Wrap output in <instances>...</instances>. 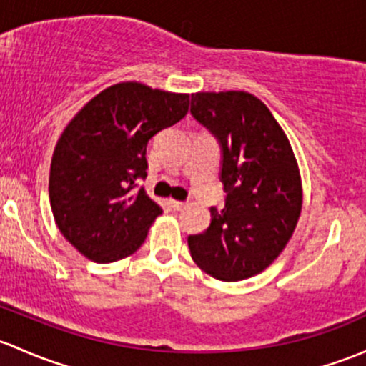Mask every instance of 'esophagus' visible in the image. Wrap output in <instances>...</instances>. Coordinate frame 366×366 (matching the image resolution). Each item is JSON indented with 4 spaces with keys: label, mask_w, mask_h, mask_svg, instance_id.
<instances>
[{
    "label": "esophagus",
    "mask_w": 366,
    "mask_h": 366,
    "mask_svg": "<svg viewBox=\"0 0 366 366\" xmlns=\"http://www.w3.org/2000/svg\"><path fill=\"white\" fill-rule=\"evenodd\" d=\"M186 205H187L186 202H177V199H170V207L173 210H182Z\"/></svg>",
    "instance_id": "1"
}]
</instances>
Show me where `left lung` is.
<instances>
[{
  "label": "left lung",
  "mask_w": 366,
  "mask_h": 366,
  "mask_svg": "<svg viewBox=\"0 0 366 366\" xmlns=\"http://www.w3.org/2000/svg\"><path fill=\"white\" fill-rule=\"evenodd\" d=\"M191 114L221 145L226 193L209 228L187 238L191 257L214 279H249L284 251L302 212L293 149L267 105L245 91L196 92Z\"/></svg>",
  "instance_id": "8db88e82"
}]
</instances>
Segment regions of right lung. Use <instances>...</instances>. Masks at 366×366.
<instances>
[{"label":"right lung","mask_w":366,"mask_h":366,"mask_svg":"<svg viewBox=\"0 0 366 366\" xmlns=\"http://www.w3.org/2000/svg\"><path fill=\"white\" fill-rule=\"evenodd\" d=\"M189 94L140 82L107 87L64 128L52 154L49 198L56 224L96 263L128 257L163 210L138 180L147 177L149 140L179 122Z\"/></svg>","instance_id":"right-lung-1"}]
</instances>
